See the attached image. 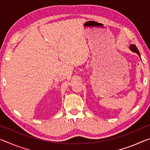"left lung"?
Returning <instances> with one entry per match:
<instances>
[{"instance_id": "1", "label": "left lung", "mask_w": 150, "mask_h": 150, "mask_svg": "<svg viewBox=\"0 0 150 150\" xmlns=\"http://www.w3.org/2000/svg\"><path fill=\"white\" fill-rule=\"evenodd\" d=\"M130 50H131V51H132L133 52H135V53H136V54H138L139 57H140V54H139V51H138V48L136 47V46L135 45H132V44H131V45H130Z\"/></svg>"}]
</instances>
